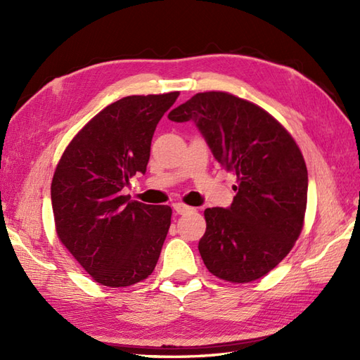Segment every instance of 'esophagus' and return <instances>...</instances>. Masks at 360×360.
<instances>
[{
	"mask_svg": "<svg viewBox=\"0 0 360 360\" xmlns=\"http://www.w3.org/2000/svg\"><path fill=\"white\" fill-rule=\"evenodd\" d=\"M173 210L178 213V215H184V213L192 212L193 209L188 207V205H186V204H182V202H174L173 204Z\"/></svg>",
	"mask_w": 360,
	"mask_h": 360,
	"instance_id": "obj_1",
	"label": "esophagus"
}]
</instances>
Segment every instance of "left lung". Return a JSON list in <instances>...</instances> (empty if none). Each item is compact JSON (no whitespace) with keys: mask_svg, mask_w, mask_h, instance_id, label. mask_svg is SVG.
I'll return each instance as SVG.
<instances>
[{"mask_svg":"<svg viewBox=\"0 0 360 360\" xmlns=\"http://www.w3.org/2000/svg\"><path fill=\"white\" fill-rule=\"evenodd\" d=\"M168 119L193 122L213 158L236 174L231 207L204 212L198 249L205 267L232 283L262 278L302 232L308 170L300 148L271 114L219 91L193 96Z\"/></svg>","mask_w":360,"mask_h":360,"instance_id":"1","label":"left lung"}]
</instances>
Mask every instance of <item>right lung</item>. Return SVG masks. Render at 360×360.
<instances>
[{
	"label": "right lung",
	"instance_id": "obj_1",
	"mask_svg": "<svg viewBox=\"0 0 360 360\" xmlns=\"http://www.w3.org/2000/svg\"><path fill=\"white\" fill-rule=\"evenodd\" d=\"M178 96H128L108 105L68 145L53 173L58 238L103 286H131L155 271L172 209L129 201L122 190L147 172L156 125Z\"/></svg>",
	"mask_w": 360,
	"mask_h": 360
}]
</instances>
